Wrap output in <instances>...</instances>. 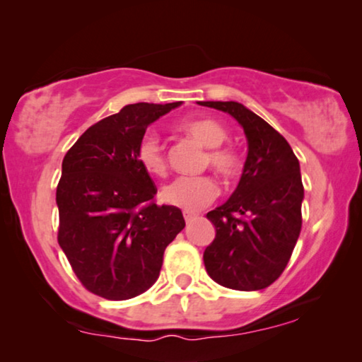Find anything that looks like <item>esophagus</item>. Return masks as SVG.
I'll return each instance as SVG.
<instances>
[{
	"label": "esophagus",
	"instance_id": "1",
	"mask_svg": "<svg viewBox=\"0 0 362 362\" xmlns=\"http://www.w3.org/2000/svg\"><path fill=\"white\" fill-rule=\"evenodd\" d=\"M183 218H185L187 223H190V221L195 220L197 215H195V213H192V211H183Z\"/></svg>",
	"mask_w": 362,
	"mask_h": 362
}]
</instances>
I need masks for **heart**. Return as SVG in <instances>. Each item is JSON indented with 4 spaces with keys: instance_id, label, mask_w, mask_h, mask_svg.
<instances>
[{
    "instance_id": "heart-1",
    "label": "heart",
    "mask_w": 362,
    "mask_h": 362,
    "mask_svg": "<svg viewBox=\"0 0 362 362\" xmlns=\"http://www.w3.org/2000/svg\"><path fill=\"white\" fill-rule=\"evenodd\" d=\"M179 129L206 147L203 164L210 165L218 175L226 180L238 175L241 169V159L233 147L223 146V142L228 139V131L220 121L213 118H193L183 121ZM136 159L141 169L152 177H164L169 170L164 147L152 134L141 137L136 147ZM218 193L220 190L211 177H180L162 190V200L185 211H198L215 202Z\"/></svg>"
}]
</instances>
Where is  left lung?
I'll list each match as a JSON object with an SVG mask.
<instances>
[{
	"instance_id": "8db88e82",
	"label": "left lung",
	"mask_w": 362,
	"mask_h": 362,
	"mask_svg": "<svg viewBox=\"0 0 362 362\" xmlns=\"http://www.w3.org/2000/svg\"><path fill=\"white\" fill-rule=\"evenodd\" d=\"M230 113L247 137V159L225 205L206 213L216 236L203 252L213 281L233 290H262L281 277L302 230L300 164L281 132L236 101H200Z\"/></svg>"
}]
</instances>
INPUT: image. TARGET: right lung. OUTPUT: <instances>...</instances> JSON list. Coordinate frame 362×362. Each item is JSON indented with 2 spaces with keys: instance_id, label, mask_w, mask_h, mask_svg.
Instances as JSON below:
<instances>
[{
  "instance_id": "add662e5",
  "label": "right lung",
  "mask_w": 362,
  "mask_h": 362,
  "mask_svg": "<svg viewBox=\"0 0 362 362\" xmlns=\"http://www.w3.org/2000/svg\"><path fill=\"white\" fill-rule=\"evenodd\" d=\"M180 106L136 103L90 126L70 147L57 185V241L88 292L128 300L160 274L164 251L185 220L156 203L157 188L137 164L147 126Z\"/></svg>"
}]
</instances>
